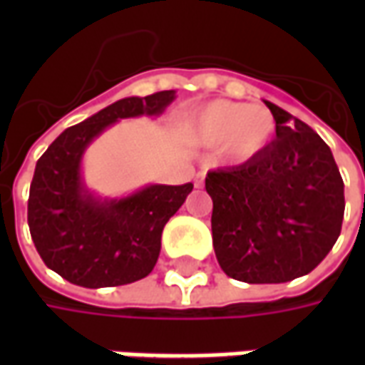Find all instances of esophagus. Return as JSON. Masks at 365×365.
<instances>
[{
    "label": "esophagus",
    "mask_w": 365,
    "mask_h": 365,
    "mask_svg": "<svg viewBox=\"0 0 365 365\" xmlns=\"http://www.w3.org/2000/svg\"><path fill=\"white\" fill-rule=\"evenodd\" d=\"M203 178H205L203 174L195 175V187H203Z\"/></svg>",
    "instance_id": "esophagus-1"
}]
</instances>
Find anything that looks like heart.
Wrapping results in <instances>:
<instances>
[{
  "instance_id": "b5f03b06",
  "label": "heart",
  "mask_w": 365,
  "mask_h": 365,
  "mask_svg": "<svg viewBox=\"0 0 365 365\" xmlns=\"http://www.w3.org/2000/svg\"><path fill=\"white\" fill-rule=\"evenodd\" d=\"M275 135L274 115L264 107L217 99L203 105L185 123V136L201 148L221 144L222 154L235 162L256 158Z\"/></svg>"
}]
</instances>
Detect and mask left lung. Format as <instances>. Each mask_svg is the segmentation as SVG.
<instances>
[{"mask_svg": "<svg viewBox=\"0 0 365 365\" xmlns=\"http://www.w3.org/2000/svg\"><path fill=\"white\" fill-rule=\"evenodd\" d=\"M275 138L245 164L209 172L211 230L225 274L285 283L321 264L340 237L344 182L332 152L303 120L264 101Z\"/></svg>", "mask_w": 365, "mask_h": 365, "instance_id": "left-lung-1", "label": "left lung"}]
</instances>
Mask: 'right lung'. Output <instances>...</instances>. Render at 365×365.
Listing matches in <instances>:
<instances>
[{"instance_id": "add662e5", "label": "right lung", "mask_w": 365, "mask_h": 365, "mask_svg": "<svg viewBox=\"0 0 365 365\" xmlns=\"http://www.w3.org/2000/svg\"><path fill=\"white\" fill-rule=\"evenodd\" d=\"M175 90L125 97L66 128L38 158L29 193V229L43 262L74 285L99 289L138 282L160 256L162 230L193 183H148L123 197L86 185L82 160L97 136L120 119L160 117Z\"/></svg>"}]
</instances>
